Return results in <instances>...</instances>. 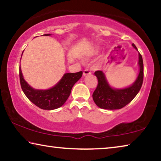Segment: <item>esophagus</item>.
<instances>
[{
	"label": "esophagus",
	"mask_w": 161,
	"mask_h": 161,
	"mask_svg": "<svg viewBox=\"0 0 161 161\" xmlns=\"http://www.w3.org/2000/svg\"><path fill=\"white\" fill-rule=\"evenodd\" d=\"M92 74V72H91L90 70H89V69H84V72H83V75L84 76H86V75H89Z\"/></svg>",
	"instance_id": "esophagus-1"
}]
</instances>
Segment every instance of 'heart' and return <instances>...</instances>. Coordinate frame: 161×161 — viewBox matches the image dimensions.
I'll list each match as a JSON object with an SVG mask.
<instances>
[{
	"mask_svg": "<svg viewBox=\"0 0 161 161\" xmlns=\"http://www.w3.org/2000/svg\"><path fill=\"white\" fill-rule=\"evenodd\" d=\"M94 52H96V51H94Z\"/></svg>",
	"mask_w": 161,
	"mask_h": 161,
	"instance_id": "b5f03b06",
	"label": "heart"
}]
</instances>
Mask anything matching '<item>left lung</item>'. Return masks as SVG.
<instances>
[{
  "label": "left lung",
  "instance_id": "left-lung-1",
  "mask_svg": "<svg viewBox=\"0 0 161 161\" xmlns=\"http://www.w3.org/2000/svg\"><path fill=\"white\" fill-rule=\"evenodd\" d=\"M133 47L137 48L132 43ZM139 75L132 84L122 89H115L108 82L104 73L96 71L94 75L98 79V86L93 93V99L96 106L103 109H120L130 103L139 93L144 80V64L141 54L139 53Z\"/></svg>",
  "mask_w": 161,
  "mask_h": 161
}]
</instances>
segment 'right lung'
Here are the masks:
<instances>
[{"label": "right lung", "instance_id": "1", "mask_svg": "<svg viewBox=\"0 0 161 161\" xmlns=\"http://www.w3.org/2000/svg\"><path fill=\"white\" fill-rule=\"evenodd\" d=\"M43 35L51 36V34ZM81 76V71L76 73H65L60 80L51 88L44 90L35 89L25 80L19 67V80L23 92L29 100L43 110H54L62 106L70 95L73 86Z\"/></svg>", "mask_w": 161, "mask_h": 161}]
</instances>
